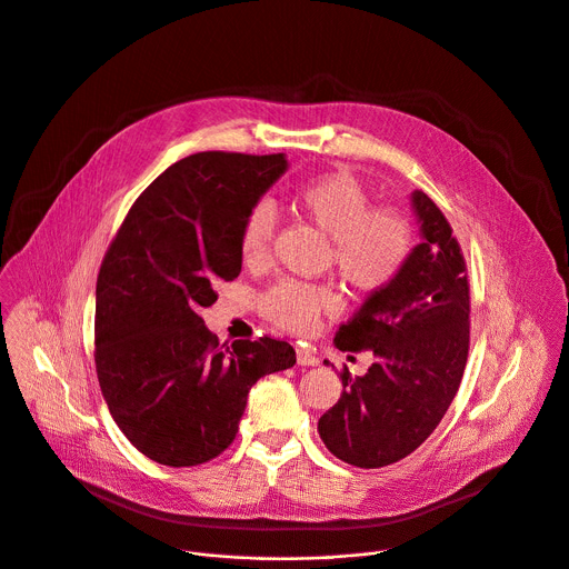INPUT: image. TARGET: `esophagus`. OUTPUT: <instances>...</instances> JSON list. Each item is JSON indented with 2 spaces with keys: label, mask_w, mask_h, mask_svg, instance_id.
<instances>
[{
  "label": "esophagus",
  "mask_w": 569,
  "mask_h": 569,
  "mask_svg": "<svg viewBox=\"0 0 569 569\" xmlns=\"http://www.w3.org/2000/svg\"><path fill=\"white\" fill-rule=\"evenodd\" d=\"M297 363L299 366H317L319 357L315 352H310L308 348H297Z\"/></svg>",
  "instance_id": "esophagus-1"
}]
</instances>
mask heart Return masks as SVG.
<instances>
[{"mask_svg":"<svg viewBox=\"0 0 569 569\" xmlns=\"http://www.w3.org/2000/svg\"><path fill=\"white\" fill-rule=\"evenodd\" d=\"M295 206L328 237V259L355 290H380L402 272L413 246L409 221L396 210H368L366 189L352 173L330 171L306 180L297 187ZM272 232L274 210L268 203L254 206L239 243L248 266L268 259ZM261 306L277 326L306 332L321 312L337 308V297L326 286L283 279L266 292Z\"/></svg>","mask_w":569,"mask_h":569,"instance_id":"obj_1","label":"heart"}]
</instances>
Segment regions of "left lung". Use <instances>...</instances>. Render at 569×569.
<instances>
[{"mask_svg": "<svg viewBox=\"0 0 569 569\" xmlns=\"http://www.w3.org/2000/svg\"><path fill=\"white\" fill-rule=\"evenodd\" d=\"M420 243L402 272L372 290L339 326V350H372L361 377L341 375V398L317 425L326 449L377 469L413 453L451 407L469 355V283L456 237L438 206L411 192Z\"/></svg>", "mask_w": 569, "mask_h": 569, "instance_id": "8db88e82", "label": "left lung"}]
</instances>
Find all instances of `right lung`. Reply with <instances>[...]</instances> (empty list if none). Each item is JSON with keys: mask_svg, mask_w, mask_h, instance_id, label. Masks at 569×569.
Listing matches in <instances>:
<instances>
[{"mask_svg": "<svg viewBox=\"0 0 569 569\" xmlns=\"http://www.w3.org/2000/svg\"><path fill=\"white\" fill-rule=\"evenodd\" d=\"M286 153L203 151L167 167L131 206L96 286V370L107 407L149 460L194 467L237 438L259 377L295 366L261 337L219 348L203 308L241 272V228L286 173Z\"/></svg>", "mask_w": 569, "mask_h": 569, "instance_id": "add662e5", "label": "right lung"}]
</instances>
